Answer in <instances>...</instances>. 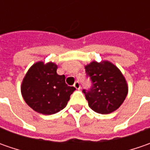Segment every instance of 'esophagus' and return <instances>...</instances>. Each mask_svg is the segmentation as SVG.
Segmentation results:
<instances>
[{
	"mask_svg": "<svg viewBox=\"0 0 150 150\" xmlns=\"http://www.w3.org/2000/svg\"><path fill=\"white\" fill-rule=\"evenodd\" d=\"M73 86H74V87H75V88H77V89H80V88H81L80 83H79V82H78V81L75 82V83L73 84Z\"/></svg>",
	"mask_w": 150,
	"mask_h": 150,
	"instance_id": "34e87169",
	"label": "esophagus"
}]
</instances>
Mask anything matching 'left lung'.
I'll return each mask as SVG.
<instances>
[{"label": "left lung", "instance_id": "left-lung-1", "mask_svg": "<svg viewBox=\"0 0 150 150\" xmlns=\"http://www.w3.org/2000/svg\"><path fill=\"white\" fill-rule=\"evenodd\" d=\"M85 72L92 81L91 88L83 90L88 106L101 114L117 110L128 94V84L120 70L108 61H93L85 66Z\"/></svg>", "mask_w": 150, "mask_h": 150}]
</instances>
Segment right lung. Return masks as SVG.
Instances as JSON below:
<instances>
[{
	"mask_svg": "<svg viewBox=\"0 0 150 150\" xmlns=\"http://www.w3.org/2000/svg\"><path fill=\"white\" fill-rule=\"evenodd\" d=\"M54 62H38L27 71L21 86V95L36 112L51 115L63 109L76 90L67 86L65 76L57 73Z\"/></svg>",
	"mask_w": 150,
	"mask_h": 150,
	"instance_id": "1",
	"label": "right lung"
}]
</instances>
